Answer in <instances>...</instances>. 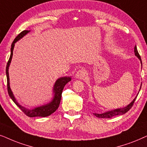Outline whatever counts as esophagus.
<instances>
[{
	"mask_svg": "<svg viewBox=\"0 0 147 147\" xmlns=\"http://www.w3.org/2000/svg\"><path fill=\"white\" fill-rule=\"evenodd\" d=\"M86 75L85 70L84 68H81L79 69L76 73V77L79 78V79H83V78L85 77Z\"/></svg>",
	"mask_w": 147,
	"mask_h": 147,
	"instance_id": "1",
	"label": "esophagus"
}]
</instances>
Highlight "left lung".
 <instances>
[{
	"instance_id": "obj_1",
	"label": "left lung",
	"mask_w": 147,
	"mask_h": 147,
	"mask_svg": "<svg viewBox=\"0 0 147 147\" xmlns=\"http://www.w3.org/2000/svg\"><path fill=\"white\" fill-rule=\"evenodd\" d=\"M134 53H135V55L137 56V57L140 59V61H141V58H140V54H138L137 48H136V46H135V47H134ZM141 63H142V62H141ZM136 97H135V98L134 99V100H133L132 102L130 103V104H129L128 105H127L126 107H124V108L116 109H114V110L108 111H107V112H105L103 113H94L93 114L95 115L96 117H97V118H112V117H113V116H118V115L124 114V113H126L127 111H128L131 108H132V107L133 106V104H134V101H135V100H136Z\"/></svg>"
}]
</instances>
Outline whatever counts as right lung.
<instances>
[{
    "label": "right lung",
    "instance_id": "obj_1",
    "mask_svg": "<svg viewBox=\"0 0 147 147\" xmlns=\"http://www.w3.org/2000/svg\"><path fill=\"white\" fill-rule=\"evenodd\" d=\"M30 30H24L19 34L17 36L15 39L13 41L12 44H11V56L7 64V67H6V74H7V90H8V93H9L10 97L12 99V100L14 101V103L18 106L19 108L21 109V111L25 113V115L29 117H46L50 116V115L53 113L54 111H56V109L59 107L60 100H61V96H62V90H63L64 86L67 83L70 81L71 78L70 77H62L58 79L57 81H56L55 84H54V99H52V101H51L50 103L48 104L42 105L41 107H36L34 109H26L25 107H23L21 106L20 104H19V103L17 102L16 99H15L14 95L11 91V88H10L9 85V67L11 63V59H12L13 53V48H14L15 44L19 40H20L21 38H22L25 35H26L27 33H29Z\"/></svg>",
    "mask_w": 147,
    "mask_h": 147
}]
</instances>
